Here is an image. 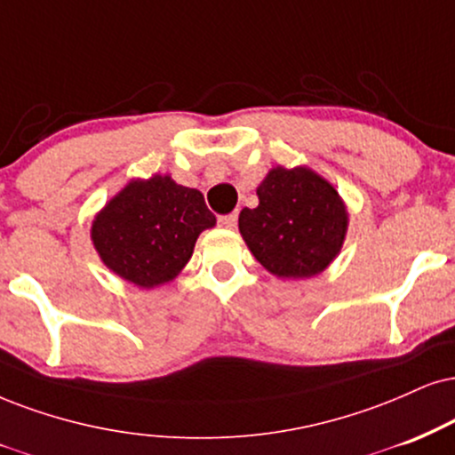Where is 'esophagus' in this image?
Here are the masks:
<instances>
[{"label": "esophagus", "instance_id": "1", "mask_svg": "<svg viewBox=\"0 0 455 455\" xmlns=\"http://www.w3.org/2000/svg\"><path fill=\"white\" fill-rule=\"evenodd\" d=\"M238 223V212H232V215H223L219 217V226L221 228H228V229H234Z\"/></svg>", "mask_w": 455, "mask_h": 455}]
</instances>
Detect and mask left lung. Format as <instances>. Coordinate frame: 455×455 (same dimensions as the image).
I'll list each match as a JSON object with an SVG mask.
<instances>
[{"mask_svg": "<svg viewBox=\"0 0 455 455\" xmlns=\"http://www.w3.org/2000/svg\"><path fill=\"white\" fill-rule=\"evenodd\" d=\"M257 209H243L246 246L278 278H312L338 257L347 211L338 189L307 166H276L257 188Z\"/></svg>", "mask_w": 455, "mask_h": 455, "instance_id": "8db88e82", "label": "left lung"}]
</instances>
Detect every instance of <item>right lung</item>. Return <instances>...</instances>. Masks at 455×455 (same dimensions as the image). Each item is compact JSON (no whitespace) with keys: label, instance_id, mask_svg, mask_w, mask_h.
I'll return each instance as SVG.
<instances>
[{"label":"right lung","instance_id":"1","mask_svg":"<svg viewBox=\"0 0 455 455\" xmlns=\"http://www.w3.org/2000/svg\"><path fill=\"white\" fill-rule=\"evenodd\" d=\"M217 219L198 189L168 175L132 179L97 212L91 238L111 272L141 289L171 283Z\"/></svg>","mask_w":455,"mask_h":455}]
</instances>
